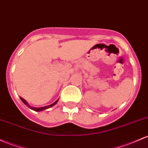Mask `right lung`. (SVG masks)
<instances>
[{"mask_svg": "<svg viewBox=\"0 0 148 148\" xmlns=\"http://www.w3.org/2000/svg\"><path fill=\"white\" fill-rule=\"evenodd\" d=\"M20 99H21V100H22V102H23V103L25 104L26 105H27V107H28L29 108H30V109H32V110H34V111H36V112H40V111H43V110H46V109H48V108H51V107H53V106H54L55 105H56V104L58 103V100H59V99H58V100H56V102H55V103H53V104H51V105H47V106H45V107H42V108H33V107H31L30 105H29L28 103H27V102L25 100H24V98H22V97H20Z\"/></svg>", "mask_w": 148, "mask_h": 148, "instance_id": "1", "label": "right lung"}]
</instances>
